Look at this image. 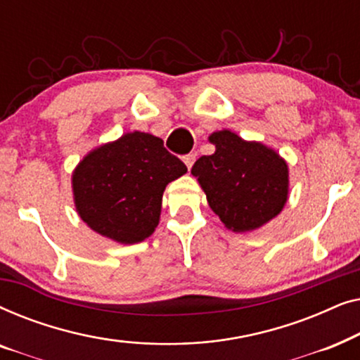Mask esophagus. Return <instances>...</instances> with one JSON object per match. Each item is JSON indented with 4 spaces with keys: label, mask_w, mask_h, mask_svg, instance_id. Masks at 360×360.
I'll use <instances>...</instances> for the list:
<instances>
[{
    "label": "esophagus",
    "mask_w": 360,
    "mask_h": 360,
    "mask_svg": "<svg viewBox=\"0 0 360 360\" xmlns=\"http://www.w3.org/2000/svg\"><path fill=\"white\" fill-rule=\"evenodd\" d=\"M184 162H185V165L188 167V170H190L191 167H193V164H195V154H186L184 157Z\"/></svg>",
    "instance_id": "34e87169"
}]
</instances>
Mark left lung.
<instances>
[{"label":"left lung","instance_id":"1","mask_svg":"<svg viewBox=\"0 0 360 360\" xmlns=\"http://www.w3.org/2000/svg\"><path fill=\"white\" fill-rule=\"evenodd\" d=\"M216 150L191 167L210 208L228 229L254 231L274 219L288 198V167L260 142L240 139L228 129L213 132Z\"/></svg>","mask_w":360,"mask_h":360}]
</instances>
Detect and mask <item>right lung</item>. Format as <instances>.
Wrapping results in <instances>:
<instances>
[{
    "mask_svg": "<svg viewBox=\"0 0 360 360\" xmlns=\"http://www.w3.org/2000/svg\"><path fill=\"white\" fill-rule=\"evenodd\" d=\"M186 165L147 132H127L83 157L72 175L80 218L108 239L136 244L154 233L165 186Z\"/></svg>",
    "mask_w": 360,
    "mask_h": 360,
    "instance_id": "obj_1",
    "label": "right lung"
}]
</instances>
